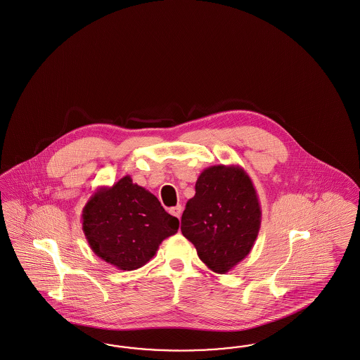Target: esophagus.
I'll use <instances>...</instances> for the list:
<instances>
[{
	"instance_id": "34e87169",
	"label": "esophagus",
	"mask_w": 360,
	"mask_h": 360,
	"mask_svg": "<svg viewBox=\"0 0 360 360\" xmlns=\"http://www.w3.org/2000/svg\"><path fill=\"white\" fill-rule=\"evenodd\" d=\"M169 212L172 214L173 217H176L177 219L180 220V218H181V205H176V207H172V208L169 210Z\"/></svg>"
}]
</instances>
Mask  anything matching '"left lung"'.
<instances>
[{
  "label": "left lung",
  "instance_id": "obj_1",
  "mask_svg": "<svg viewBox=\"0 0 360 360\" xmlns=\"http://www.w3.org/2000/svg\"><path fill=\"white\" fill-rule=\"evenodd\" d=\"M181 217V233L199 258L218 274L249 255L261 229V204L249 174L239 165L205 168Z\"/></svg>",
  "mask_w": 360,
  "mask_h": 360
}]
</instances>
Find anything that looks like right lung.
<instances>
[{
  "label": "right lung",
  "mask_w": 360,
  "mask_h": 360,
  "mask_svg": "<svg viewBox=\"0 0 360 360\" xmlns=\"http://www.w3.org/2000/svg\"><path fill=\"white\" fill-rule=\"evenodd\" d=\"M82 229L95 254L120 270L146 265L161 242L177 233L179 219L130 176L101 187L82 214Z\"/></svg>",
  "instance_id": "1"
}]
</instances>
